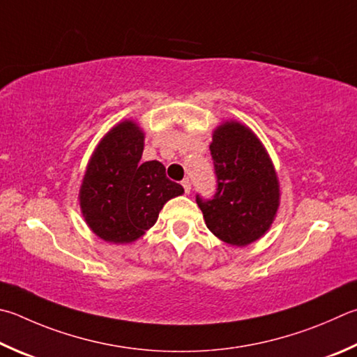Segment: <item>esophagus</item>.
<instances>
[{"label": "esophagus", "instance_id": "esophagus-1", "mask_svg": "<svg viewBox=\"0 0 357 357\" xmlns=\"http://www.w3.org/2000/svg\"><path fill=\"white\" fill-rule=\"evenodd\" d=\"M183 187H184V192L185 193H190V190H192V184H190V179L189 178H185V179H183Z\"/></svg>", "mask_w": 357, "mask_h": 357}]
</instances>
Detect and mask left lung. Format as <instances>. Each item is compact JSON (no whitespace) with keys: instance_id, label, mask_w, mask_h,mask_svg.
Wrapping results in <instances>:
<instances>
[{"instance_id":"obj_1","label":"left lung","mask_w":357,"mask_h":357,"mask_svg":"<svg viewBox=\"0 0 357 357\" xmlns=\"http://www.w3.org/2000/svg\"><path fill=\"white\" fill-rule=\"evenodd\" d=\"M217 189L211 198L197 193V204L213 234L229 245L257 241L273 222L280 184L259 139L241 123H225L211 144Z\"/></svg>"}]
</instances>
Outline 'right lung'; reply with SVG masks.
Returning <instances> with one entry per match:
<instances>
[{
	"label": "right lung",
	"mask_w": 357,
	"mask_h": 357,
	"mask_svg": "<svg viewBox=\"0 0 357 357\" xmlns=\"http://www.w3.org/2000/svg\"><path fill=\"white\" fill-rule=\"evenodd\" d=\"M144 132L123 121L96 148L81 185V209L96 236L129 243L156 223L168 199L184 192L159 160L142 162Z\"/></svg>",
	"instance_id": "right-lung-1"
}]
</instances>
